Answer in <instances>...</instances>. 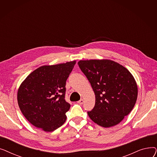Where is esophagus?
Instances as JSON below:
<instances>
[{
	"mask_svg": "<svg viewBox=\"0 0 157 157\" xmlns=\"http://www.w3.org/2000/svg\"><path fill=\"white\" fill-rule=\"evenodd\" d=\"M78 103L79 104H83L84 103V100L83 99H81L80 101H78Z\"/></svg>",
	"mask_w": 157,
	"mask_h": 157,
	"instance_id": "1",
	"label": "esophagus"
}]
</instances>
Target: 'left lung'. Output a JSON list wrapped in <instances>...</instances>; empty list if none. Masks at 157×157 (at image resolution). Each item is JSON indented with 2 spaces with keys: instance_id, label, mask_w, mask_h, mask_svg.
I'll return each mask as SVG.
<instances>
[{
  "instance_id": "obj_1",
  "label": "left lung",
  "mask_w": 157,
  "mask_h": 157,
  "mask_svg": "<svg viewBox=\"0 0 157 157\" xmlns=\"http://www.w3.org/2000/svg\"><path fill=\"white\" fill-rule=\"evenodd\" d=\"M78 65L95 95L88 114L94 122L108 128L120 123L132 110L137 98L136 81L127 69L113 60H80Z\"/></svg>"
}]
</instances>
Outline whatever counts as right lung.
Listing matches in <instances>:
<instances>
[{
  "mask_svg": "<svg viewBox=\"0 0 157 157\" xmlns=\"http://www.w3.org/2000/svg\"><path fill=\"white\" fill-rule=\"evenodd\" d=\"M76 62L41 66L22 82L18 90V103L32 125L52 132L65 123V113L71 107L65 100V86Z\"/></svg>",
  "mask_w": 157,
  "mask_h": 157,
  "instance_id": "right-lung-1",
  "label": "right lung"
}]
</instances>
